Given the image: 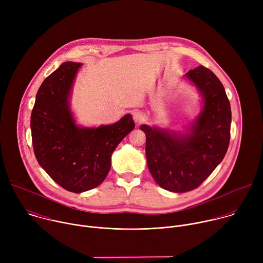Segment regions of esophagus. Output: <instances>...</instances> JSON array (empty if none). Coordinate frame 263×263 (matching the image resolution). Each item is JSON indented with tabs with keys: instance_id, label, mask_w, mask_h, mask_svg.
<instances>
[{
	"instance_id": "1",
	"label": "esophagus",
	"mask_w": 263,
	"mask_h": 263,
	"mask_svg": "<svg viewBox=\"0 0 263 263\" xmlns=\"http://www.w3.org/2000/svg\"><path fill=\"white\" fill-rule=\"evenodd\" d=\"M133 120H134L135 123H140V122H142V121L144 120V116H143L142 112H140V111H135L134 114H133Z\"/></svg>"
}]
</instances>
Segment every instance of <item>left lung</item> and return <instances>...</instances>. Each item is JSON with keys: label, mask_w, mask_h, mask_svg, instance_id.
<instances>
[{"label": "left lung", "mask_w": 263, "mask_h": 263, "mask_svg": "<svg viewBox=\"0 0 263 263\" xmlns=\"http://www.w3.org/2000/svg\"><path fill=\"white\" fill-rule=\"evenodd\" d=\"M200 91L203 107L187 133L141 125L145 133L146 163L156 183L173 193L199 187L227 153L231 107L221 82L200 65L185 73Z\"/></svg>", "instance_id": "obj_1"}]
</instances>
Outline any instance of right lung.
<instances>
[{
	"label": "right lung",
	"mask_w": 263,
	"mask_h": 263,
	"mask_svg": "<svg viewBox=\"0 0 263 263\" xmlns=\"http://www.w3.org/2000/svg\"><path fill=\"white\" fill-rule=\"evenodd\" d=\"M82 63H62L37 91L31 114L35 157L64 190L83 193L99 186L111 166L116 147L135 127L132 116L98 128L80 127L73 120L69 97Z\"/></svg>",
	"instance_id": "add662e5"
}]
</instances>
